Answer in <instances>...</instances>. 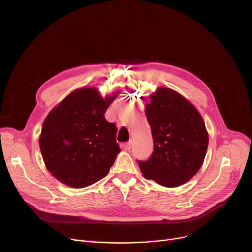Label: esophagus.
<instances>
[{
    "label": "esophagus",
    "mask_w": 252,
    "mask_h": 252,
    "mask_svg": "<svg viewBox=\"0 0 252 252\" xmlns=\"http://www.w3.org/2000/svg\"><path fill=\"white\" fill-rule=\"evenodd\" d=\"M130 148H131V142H128V143H126L123 145V149L126 151L130 150Z\"/></svg>",
    "instance_id": "esophagus-1"
}]
</instances>
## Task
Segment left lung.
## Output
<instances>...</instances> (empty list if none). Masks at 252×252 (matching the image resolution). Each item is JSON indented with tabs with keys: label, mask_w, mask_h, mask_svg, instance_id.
Here are the masks:
<instances>
[{
	"label": "left lung",
	"mask_w": 252,
	"mask_h": 252,
	"mask_svg": "<svg viewBox=\"0 0 252 252\" xmlns=\"http://www.w3.org/2000/svg\"><path fill=\"white\" fill-rule=\"evenodd\" d=\"M145 114L151 126L154 151L146 161L138 160L145 179L175 188L187 183L201 167L208 133L203 118L186 98L169 88L150 95Z\"/></svg>",
	"instance_id": "1"
}]
</instances>
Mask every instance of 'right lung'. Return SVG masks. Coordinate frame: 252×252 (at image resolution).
<instances>
[{"mask_svg": "<svg viewBox=\"0 0 252 252\" xmlns=\"http://www.w3.org/2000/svg\"><path fill=\"white\" fill-rule=\"evenodd\" d=\"M118 94L103 98L96 88L77 89L50 111L38 143L53 177L78 189L108 174L121 148L117 127L104 113Z\"/></svg>", "mask_w": 252, "mask_h": 252, "instance_id": "1", "label": "right lung"}]
</instances>
